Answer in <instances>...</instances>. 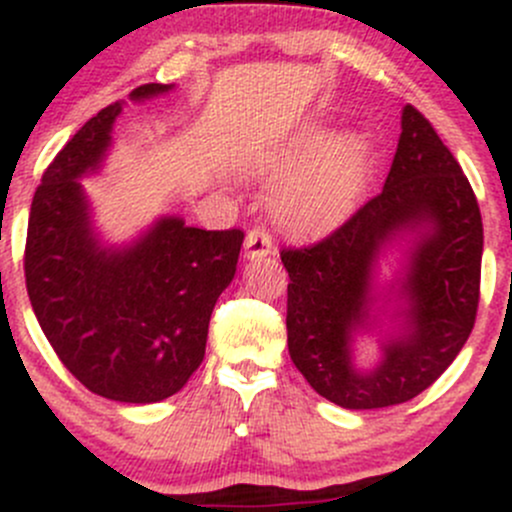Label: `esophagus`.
Listing matches in <instances>:
<instances>
[{"mask_svg": "<svg viewBox=\"0 0 512 512\" xmlns=\"http://www.w3.org/2000/svg\"><path fill=\"white\" fill-rule=\"evenodd\" d=\"M276 244H273V236L266 227H254L249 229L244 239V254L246 258H261L273 254Z\"/></svg>", "mask_w": 512, "mask_h": 512, "instance_id": "obj_1", "label": "esophagus"}]
</instances>
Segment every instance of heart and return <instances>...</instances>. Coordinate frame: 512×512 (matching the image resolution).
I'll return each instance as SVG.
<instances>
[{"label":"heart","instance_id":"obj_1","mask_svg":"<svg viewBox=\"0 0 512 512\" xmlns=\"http://www.w3.org/2000/svg\"><path fill=\"white\" fill-rule=\"evenodd\" d=\"M298 165L273 195L276 217L300 232H322L342 222L366 185V146L354 136L329 141L327 131L307 129L271 163V170L280 173Z\"/></svg>","mask_w":512,"mask_h":512}]
</instances>
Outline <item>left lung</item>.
<instances>
[{
  "label": "left lung",
  "mask_w": 512,
  "mask_h": 512,
  "mask_svg": "<svg viewBox=\"0 0 512 512\" xmlns=\"http://www.w3.org/2000/svg\"><path fill=\"white\" fill-rule=\"evenodd\" d=\"M386 185L324 239L280 251L288 271V351L322 398L349 410L405 403L430 388L476 322L483 224L469 178L412 104ZM425 226L404 289L411 332L371 372L350 361V334L365 321L370 266L403 228Z\"/></svg>",
  "instance_id": "obj_1"
}]
</instances>
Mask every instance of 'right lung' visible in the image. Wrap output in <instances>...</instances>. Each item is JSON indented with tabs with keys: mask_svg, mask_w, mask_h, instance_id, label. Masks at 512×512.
Returning a JSON list of instances; mask_svg holds the SVG:
<instances>
[{
	"mask_svg": "<svg viewBox=\"0 0 512 512\" xmlns=\"http://www.w3.org/2000/svg\"><path fill=\"white\" fill-rule=\"evenodd\" d=\"M166 90L148 82L131 100ZM119 112V102L97 112L43 170L26 229V290L43 334L82 386L119 403H158L205 359L214 302L232 283L244 232L168 217L129 249H100L75 178L102 161Z\"/></svg>",
	"mask_w": 512,
	"mask_h": 512,
	"instance_id": "obj_1",
	"label": "right lung"
}]
</instances>
